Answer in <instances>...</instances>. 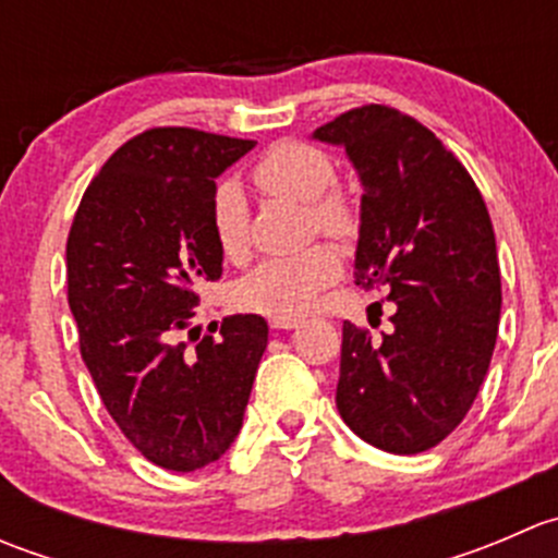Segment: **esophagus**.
Listing matches in <instances>:
<instances>
[{"instance_id": "1", "label": "esophagus", "mask_w": 558, "mask_h": 558, "mask_svg": "<svg viewBox=\"0 0 558 558\" xmlns=\"http://www.w3.org/2000/svg\"><path fill=\"white\" fill-rule=\"evenodd\" d=\"M296 324H300V320H296L294 315H272V318H269V326H272V329H294Z\"/></svg>"}]
</instances>
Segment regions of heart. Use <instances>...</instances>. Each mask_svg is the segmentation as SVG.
I'll return each instance as SVG.
<instances>
[{"mask_svg": "<svg viewBox=\"0 0 558 558\" xmlns=\"http://www.w3.org/2000/svg\"><path fill=\"white\" fill-rule=\"evenodd\" d=\"M253 183L275 199L307 205L313 223L326 234H345L353 223L351 205L335 191L337 167L311 143L286 140L272 145L253 167ZM216 243L227 258L247 251L251 213L238 183L223 180L210 202ZM340 275V256L329 245H313L286 258H269L238 280L232 300L240 311L267 315H300L313 305L320 289Z\"/></svg>", "mask_w": 558, "mask_h": 558, "instance_id": "obj_1", "label": "heart"}]
</instances>
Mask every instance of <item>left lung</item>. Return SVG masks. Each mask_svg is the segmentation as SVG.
<instances>
[{"instance_id": "8db88e82", "label": "left lung", "mask_w": 558, "mask_h": 558, "mask_svg": "<svg viewBox=\"0 0 558 558\" xmlns=\"http://www.w3.org/2000/svg\"><path fill=\"white\" fill-rule=\"evenodd\" d=\"M313 137L342 145L362 180L356 286H384L397 305L384 340L342 324L337 410L380 451H429L472 408L497 342L486 202L451 150L393 107H353Z\"/></svg>"}]
</instances>
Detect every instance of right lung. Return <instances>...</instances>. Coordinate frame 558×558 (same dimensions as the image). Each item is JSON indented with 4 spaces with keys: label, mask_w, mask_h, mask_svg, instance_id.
Segmentation results:
<instances>
[{
    "label": "right lung",
    "mask_w": 558,
    "mask_h": 558,
    "mask_svg": "<svg viewBox=\"0 0 558 558\" xmlns=\"http://www.w3.org/2000/svg\"><path fill=\"white\" fill-rule=\"evenodd\" d=\"M253 140L159 126L123 143L88 183L66 238V300L107 413L154 464L191 472L243 426L267 348L262 315L199 337L196 286L218 280L216 178Z\"/></svg>",
    "instance_id": "add662e5"
}]
</instances>
